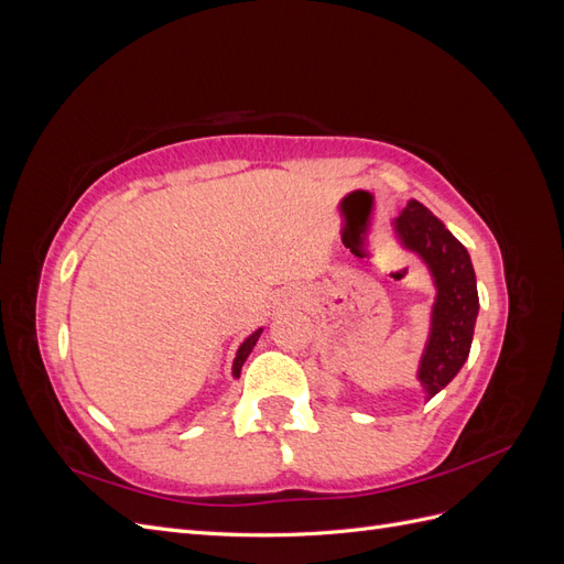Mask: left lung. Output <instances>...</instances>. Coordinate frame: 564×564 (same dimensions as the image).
I'll return each mask as SVG.
<instances>
[{"label":"left lung","mask_w":564,"mask_h":564,"mask_svg":"<svg viewBox=\"0 0 564 564\" xmlns=\"http://www.w3.org/2000/svg\"><path fill=\"white\" fill-rule=\"evenodd\" d=\"M395 230L404 247L429 263L437 286L431 338L419 369V381L431 400L468 360L480 308L475 270L466 247L421 202H406V209L395 220Z\"/></svg>","instance_id":"8db88e82"}]
</instances>
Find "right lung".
I'll list each match as a JSON object with an SVG mask.
<instances>
[{
    "mask_svg": "<svg viewBox=\"0 0 564 564\" xmlns=\"http://www.w3.org/2000/svg\"><path fill=\"white\" fill-rule=\"evenodd\" d=\"M259 336H261V329H259V332H253V334L245 340V344L240 346V350H237V355H235V362H232V377H240L242 365H245V360L249 357L251 348L256 346V340H259Z\"/></svg>",
    "mask_w": 564,
    "mask_h": 564,
    "instance_id": "obj_1",
    "label": "right lung"
}]
</instances>
